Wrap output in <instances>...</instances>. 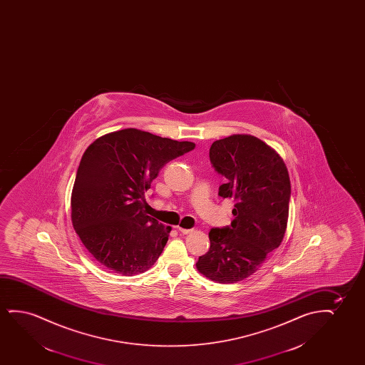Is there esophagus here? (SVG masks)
Instances as JSON below:
<instances>
[{
	"label": "esophagus",
	"mask_w": 365,
	"mask_h": 365,
	"mask_svg": "<svg viewBox=\"0 0 365 365\" xmlns=\"http://www.w3.org/2000/svg\"><path fill=\"white\" fill-rule=\"evenodd\" d=\"M177 230H180V233H183V235H190L193 232V230H185V228H182V227H177Z\"/></svg>",
	"instance_id": "34e87169"
}]
</instances>
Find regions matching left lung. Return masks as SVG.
I'll list each match as a JSON object with an SVG mask.
<instances>
[{
  "label": "left lung",
  "mask_w": 365,
  "mask_h": 365,
  "mask_svg": "<svg viewBox=\"0 0 365 365\" xmlns=\"http://www.w3.org/2000/svg\"><path fill=\"white\" fill-rule=\"evenodd\" d=\"M210 160L227 180L218 195L235 200V220L230 225L210 230V250L195 265L210 279L235 283L255 273L284 238L289 175L280 155L255 135L215 140Z\"/></svg>",
  "instance_id": "1"
}]
</instances>
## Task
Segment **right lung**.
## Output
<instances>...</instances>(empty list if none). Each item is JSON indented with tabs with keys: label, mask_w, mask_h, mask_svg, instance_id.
Segmentation results:
<instances>
[{
	"label": "right lung",
	"mask_w": 365,
	"mask_h": 365,
	"mask_svg": "<svg viewBox=\"0 0 365 365\" xmlns=\"http://www.w3.org/2000/svg\"><path fill=\"white\" fill-rule=\"evenodd\" d=\"M195 147L135 128L107 133L88 145L76 175L71 218L101 264L128 277L155 264L170 227L145 215V192L165 163Z\"/></svg>",
	"instance_id": "obj_1"
}]
</instances>
